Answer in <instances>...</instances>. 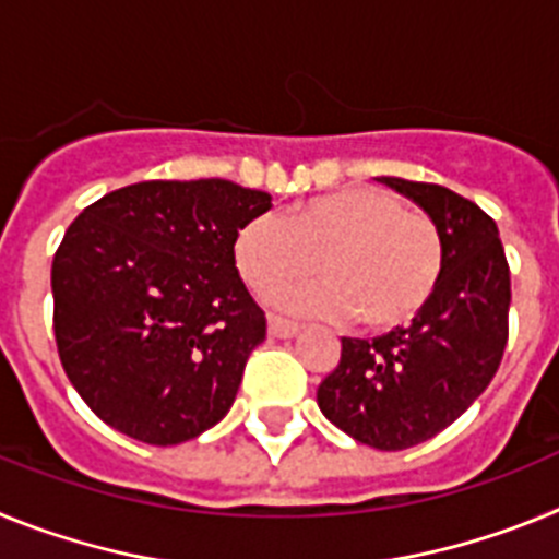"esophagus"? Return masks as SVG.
<instances>
[{"label": "esophagus", "mask_w": 559, "mask_h": 559, "mask_svg": "<svg viewBox=\"0 0 559 559\" xmlns=\"http://www.w3.org/2000/svg\"><path fill=\"white\" fill-rule=\"evenodd\" d=\"M302 330L299 322H290V319H283V316H269V335L274 338H290Z\"/></svg>", "instance_id": "esophagus-1"}]
</instances>
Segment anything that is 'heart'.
I'll use <instances>...</instances> for the list:
<instances>
[{
  "instance_id": "1",
  "label": "heart",
  "mask_w": 559,
  "mask_h": 559,
  "mask_svg": "<svg viewBox=\"0 0 559 559\" xmlns=\"http://www.w3.org/2000/svg\"><path fill=\"white\" fill-rule=\"evenodd\" d=\"M235 265L257 296L324 276V283L280 296L294 310L353 316L372 333L403 328L423 313L445 271L437 221L406 210L383 187H347L302 201L283 224L254 218L235 235Z\"/></svg>"
}]
</instances>
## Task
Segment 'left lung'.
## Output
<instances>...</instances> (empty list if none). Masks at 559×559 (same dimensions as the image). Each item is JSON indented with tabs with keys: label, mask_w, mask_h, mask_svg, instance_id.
<instances>
[{
	"label": "left lung",
	"mask_w": 559,
	"mask_h": 559,
	"mask_svg": "<svg viewBox=\"0 0 559 559\" xmlns=\"http://www.w3.org/2000/svg\"><path fill=\"white\" fill-rule=\"evenodd\" d=\"M417 201L445 240L442 283L408 328L341 338L338 367L319 383V408L378 451H406L445 431L501 367L510 338V265L496 221L448 187L383 176Z\"/></svg>",
	"instance_id": "1"
}]
</instances>
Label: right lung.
<instances>
[{
    "label": "right lung",
    "mask_w": 559,
    "mask_h": 559,
    "mask_svg": "<svg viewBox=\"0 0 559 559\" xmlns=\"http://www.w3.org/2000/svg\"><path fill=\"white\" fill-rule=\"evenodd\" d=\"M271 195L226 179L140 181L69 224L52 260V330L92 412L147 445L226 417L265 313L237 274L235 235Z\"/></svg>",
    "instance_id": "1"
}]
</instances>
